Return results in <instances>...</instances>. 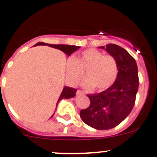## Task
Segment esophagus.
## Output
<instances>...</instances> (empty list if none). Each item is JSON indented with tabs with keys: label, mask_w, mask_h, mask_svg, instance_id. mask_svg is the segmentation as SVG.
I'll use <instances>...</instances> for the list:
<instances>
[{
	"label": "esophagus",
	"mask_w": 157,
	"mask_h": 157,
	"mask_svg": "<svg viewBox=\"0 0 157 157\" xmlns=\"http://www.w3.org/2000/svg\"><path fill=\"white\" fill-rule=\"evenodd\" d=\"M76 94H77V95H80V94H85V93L83 92V91L79 90H78L77 92H76Z\"/></svg>",
	"instance_id": "34e87169"
}]
</instances>
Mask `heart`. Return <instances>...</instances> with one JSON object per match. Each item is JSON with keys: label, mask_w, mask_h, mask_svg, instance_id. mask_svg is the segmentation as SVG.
I'll list each match as a JSON object with an SVG mask.
<instances>
[{"label": "heart", "mask_w": 157, "mask_h": 157, "mask_svg": "<svg viewBox=\"0 0 157 157\" xmlns=\"http://www.w3.org/2000/svg\"><path fill=\"white\" fill-rule=\"evenodd\" d=\"M85 71L86 77L82 82V86L104 90L112 85L117 77V61L111 55H105L96 48H88L78 57H71L67 62V74L73 84L78 83Z\"/></svg>", "instance_id": "heart-1"}]
</instances>
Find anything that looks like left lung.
I'll list each match as a JSON object with an SVG mask.
<instances>
[{
    "label": "left lung",
    "instance_id": "1",
    "mask_svg": "<svg viewBox=\"0 0 157 157\" xmlns=\"http://www.w3.org/2000/svg\"><path fill=\"white\" fill-rule=\"evenodd\" d=\"M105 49L116 58L118 75L116 81L106 90L87 94L90 105L80 112L86 124L97 130H109L119 125L129 116L135 103L138 90V72L135 59L122 47L109 44Z\"/></svg>",
    "mask_w": 157,
    "mask_h": 157
}]
</instances>
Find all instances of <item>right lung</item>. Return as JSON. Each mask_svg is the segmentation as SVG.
I'll use <instances>...</instances> for the list:
<instances>
[{
	"mask_svg": "<svg viewBox=\"0 0 157 157\" xmlns=\"http://www.w3.org/2000/svg\"><path fill=\"white\" fill-rule=\"evenodd\" d=\"M37 45H48V46L52 47V48H57L61 50L62 52H64L65 54H67V56H71V54L73 53L74 52H75L76 50H78V48H80V46H76V45H52V44H47V43L44 42H38L37 44H35V45L34 46H37ZM77 91V90L74 88H71V87L68 86H64L63 89V91H62L61 94L59 96V99L57 101V103H56V106H57L58 103L59 101H61L62 99H68V98H74L75 96V93Z\"/></svg>",
	"mask_w": 157,
	"mask_h": 157,
	"instance_id": "1",
	"label": "right lung"
}]
</instances>
